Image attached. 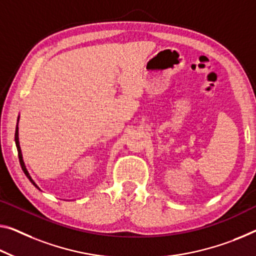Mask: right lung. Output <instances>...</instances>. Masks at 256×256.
Instances as JSON below:
<instances>
[{
  "instance_id": "1",
  "label": "right lung",
  "mask_w": 256,
  "mask_h": 256,
  "mask_svg": "<svg viewBox=\"0 0 256 256\" xmlns=\"http://www.w3.org/2000/svg\"><path fill=\"white\" fill-rule=\"evenodd\" d=\"M18 122H19V116H18V120H17V127H16V132H14V142H16V146H17V151H18V156H19V162H20V166H22V172H25V175L27 176V178L30 180V182L33 184V186L36 188H38V190H40V188L38 186V184L34 182L33 180V178H30V172H28V170H27V168H26V166H25V162H24V160H22V148H20V145H19V132H18Z\"/></svg>"
}]
</instances>
